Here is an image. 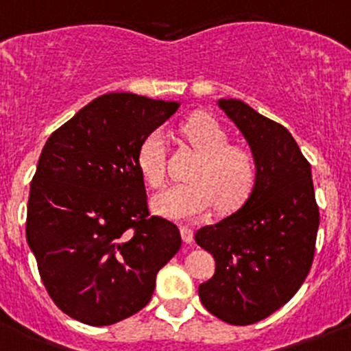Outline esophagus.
I'll use <instances>...</instances> for the list:
<instances>
[{
  "label": "esophagus",
  "instance_id": "esophagus-1",
  "mask_svg": "<svg viewBox=\"0 0 351 351\" xmlns=\"http://www.w3.org/2000/svg\"><path fill=\"white\" fill-rule=\"evenodd\" d=\"M181 238L184 243H193V239H195V232H193L191 228H188V226H182L181 228Z\"/></svg>",
  "mask_w": 351,
  "mask_h": 351
}]
</instances>
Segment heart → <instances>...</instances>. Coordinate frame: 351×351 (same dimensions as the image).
Returning a JSON list of instances; mask_svg holds the SVG:
<instances>
[{
  "instance_id": "b5f03b06",
  "label": "heart",
  "mask_w": 351,
  "mask_h": 351,
  "mask_svg": "<svg viewBox=\"0 0 351 351\" xmlns=\"http://www.w3.org/2000/svg\"><path fill=\"white\" fill-rule=\"evenodd\" d=\"M182 139L199 153L189 173L191 182L176 184L153 199V208L169 219L184 220L206 215L213 205L220 212L239 208L252 195L258 163L248 146L231 143V134L210 113H195L179 128ZM138 167L152 188L167 179V148L162 134L152 132L138 149Z\"/></svg>"
}]
</instances>
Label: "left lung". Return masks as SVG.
Returning <instances> with one entry per match:
<instances>
[{
  "label": "left lung",
  "instance_id": "1",
  "mask_svg": "<svg viewBox=\"0 0 351 351\" xmlns=\"http://www.w3.org/2000/svg\"><path fill=\"white\" fill-rule=\"evenodd\" d=\"M219 106L248 141L258 172L238 212L195 234L215 260L198 293L217 319L248 326L288 303L308 276L319 206L310 163L288 129L241 99H219Z\"/></svg>",
  "mask_w": 351,
  "mask_h": 351
}]
</instances>
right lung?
<instances>
[{
    "label": "right lung",
    "mask_w": 351,
    "mask_h": 351,
    "mask_svg": "<svg viewBox=\"0 0 351 351\" xmlns=\"http://www.w3.org/2000/svg\"><path fill=\"white\" fill-rule=\"evenodd\" d=\"M178 101L132 93L93 99L46 141L31 182L29 248L62 312L110 326L148 305L181 248L178 226L149 215L138 149Z\"/></svg>",
    "instance_id": "right-lung-1"
}]
</instances>
